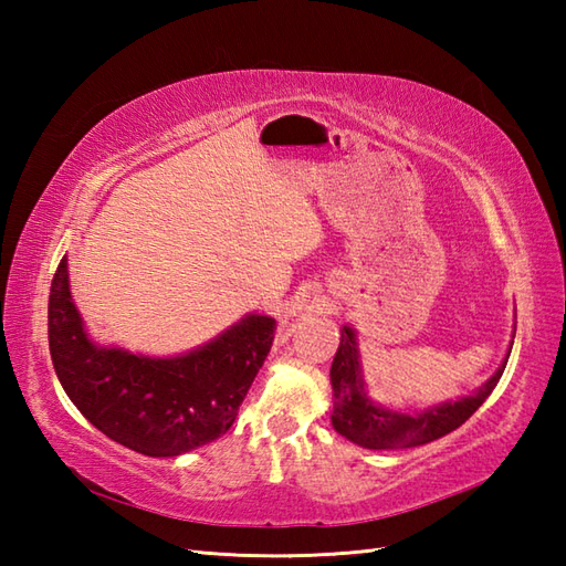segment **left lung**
<instances>
[{
    "label": "left lung",
    "instance_id": "8db88e82",
    "mask_svg": "<svg viewBox=\"0 0 566 566\" xmlns=\"http://www.w3.org/2000/svg\"><path fill=\"white\" fill-rule=\"evenodd\" d=\"M511 347L499 369L494 371V377L486 379L476 391L462 396V399L457 401H444L411 413L396 411V408L381 406L371 399L363 377V357H359L357 333L350 326H343L338 353H335L331 365V423L335 432H340L343 438L367 450H403L438 440L460 428L464 420L489 399V394L496 389L503 369H506Z\"/></svg>",
    "mask_w": 566,
    "mask_h": 566
}]
</instances>
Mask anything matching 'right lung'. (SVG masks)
<instances>
[{"mask_svg": "<svg viewBox=\"0 0 566 566\" xmlns=\"http://www.w3.org/2000/svg\"><path fill=\"white\" fill-rule=\"evenodd\" d=\"M274 328L272 316L245 314L195 350L150 357L90 338L70 294L67 258L48 298V345L70 401L106 438L148 457L185 454L233 426Z\"/></svg>", "mask_w": 566, "mask_h": 566, "instance_id": "1", "label": "right lung"}]
</instances>
